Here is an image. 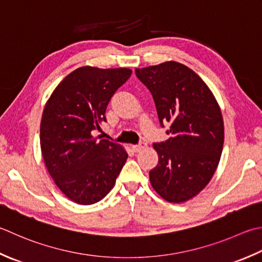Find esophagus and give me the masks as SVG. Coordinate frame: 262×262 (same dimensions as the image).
<instances>
[{"instance_id":"obj_1","label":"esophagus","mask_w":262,"mask_h":262,"mask_svg":"<svg viewBox=\"0 0 262 262\" xmlns=\"http://www.w3.org/2000/svg\"><path fill=\"white\" fill-rule=\"evenodd\" d=\"M130 147H132V150L134 151V152H140V151H142V150H143V148H145V147H146V143H144V142H141L140 144L130 145Z\"/></svg>"}]
</instances>
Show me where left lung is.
Instances as JSON below:
<instances>
[{
  "instance_id": "8db88e82",
  "label": "left lung",
  "mask_w": 262,
  "mask_h": 262,
  "mask_svg": "<svg viewBox=\"0 0 262 262\" xmlns=\"http://www.w3.org/2000/svg\"><path fill=\"white\" fill-rule=\"evenodd\" d=\"M151 92L159 121L170 125L155 143L159 161L150 171L155 191L168 202L194 198L208 185L224 146V120L216 97L192 69L175 61L135 69Z\"/></svg>"
}]
</instances>
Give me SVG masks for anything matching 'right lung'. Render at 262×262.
I'll return each instance as SVG.
<instances>
[{
    "mask_svg": "<svg viewBox=\"0 0 262 262\" xmlns=\"http://www.w3.org/2000/svg\"><path fill=\"white\" fill-rule=\"evenodd\" d=\"M132 75L128 68L80 67L55 87L40 121V150L48 171L78 204L101 201L128 158L121 145L94 136L112 95Z\"/></svg>",
    "mask_w": 262,
    "mask_h": 262,
    "instance_id": "obj_1",
    "label": "right lung"
}]
</instances>
